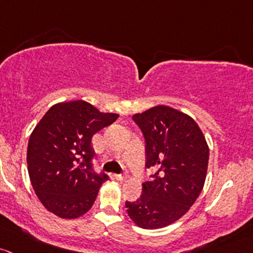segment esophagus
<instances>
[{"label":"esophagus","instance_id":"1","mask_svg":"<svg viewBox=\"0 0 253 253\" xmlns=\"http://www.w3.org/2000/svg\"><path fill=\"white\" fill-rule=\"evenodd\" d=\"M113 176L115 177L116 180H119V181H125V180L127 179L126 175H121V174H114Z\"/></svg>","mask_w":253,"mask_h":253}]
</instances>
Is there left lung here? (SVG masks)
<instances>
[{
  "label": "left lung",
  "instance_id": "8db88e82",
  "mask_svg": "<svg viewBox=\"0 0 253 253\" xmlns=\"http://www.w3.org/2000/svg\"><path fill=\"white\" fill-rule=\"evenodd\" d=\"M146 141V167L156 173L143 184L135 202H126L127 213L138 227L158 229L190 210L204 187L209 146L187 114L156 105L132 116Z\"/></svg>",
  "mask_w": 253,
  "mask_h": 253
}]
</instances>
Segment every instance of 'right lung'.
<instances>
[{
	"instance_id": "obj_1",
	"label": "right lung",
	"mask_w": 253,
	"mask_h": 253,
	"mask_svg": "<svg viewBox=\"0 0 253 253\" xmlns=\"http://www.w3.org/2000/svg\"><path fill=\"white\" fill-rule=\"evenodd\" d=\"M118 118L78 99L54 104L41 119L30 135L27 169L46 210L71 220L92 208L108 180L92 169V137Z\"/></svg>"
}]
</instances>
